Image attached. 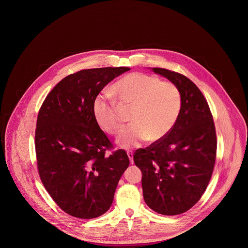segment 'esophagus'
<instances>
[{
	"instance_id": "obj_1",
	"label": "esophagus",
	"mask_w": 248,
	"mask_h": 248,
	"mask_svg": "<svg viewBox=\"0 0 248 248\" xmlns=\"http://www.w3.org/2000/svg\"><path fill=\"white\" fill-rule=\"evenodd\" d=\"M128 158H129V161H130V164H133V153L131 151H127L126 152Z\"/></svg>"
}]
</instances>
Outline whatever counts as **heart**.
<instances>
[{
	"label": "heart",
	"instance_id": "b5f03b06",
	"mask_svg": "<svg viewBox=\"0 0 248 248\" xmlns=\"http://www.w3.org/2000/svg\"><path fill=\"white\" fill-rule=\"evenodd\" d=\"M111 93L120 106H130L132 124L124 131L119 143L129 148L144 141L158 142L174 126L182 109V94L175 84L161 81L157 77L132 73L119 79ZM98 125L107 133L118 136L124 122L118 105L107 94H98L92 106Z\"/></svg>",
	"mask_w": 248,
	"mask_h": 248
}]
</instances>
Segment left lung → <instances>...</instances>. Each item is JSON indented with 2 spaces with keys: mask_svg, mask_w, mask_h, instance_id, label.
<instances>
[{
  "mask_svg": "<svg viewBox=\"0 0 248 248\" xmlns=\"http://www.w3.org/2000/svg\"><path fill=\"white\" fill-rule=\"evenodd\" d=\"M182 94V109L174 126L158 142L133 155L142 172L146 204L166 216L185 213L205 192L213 173L217 136L209 105L199 88L186 77L153 67Z\"/></svg>",
  "mask_w": 248,
  "mask_h": 248,
  "instance_id": "1",
  "label": "left lung"
}]
</instances>
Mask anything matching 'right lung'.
Returning a JSON list of instances; mask_svg holds the SVG:
<instances>
[{
  "label": "right lung",
  "instance_id": "add662e5",
  "mask_svg": "<svg viewBox=\"0 0 248 248\" xmlns=\"http://www.w3.org/2000/svg\"><path fill=\"white\" fill-rule=\"evenodd\" d=\"M129 67L82 69L62 78L38 113L35 151L40 180L66 214L93 219L111 207L122 174L129 165L93 116L101 90Z\"/></svg>",
  "mask_w": 248,
  "mask_h": 248
}]
</instances>
